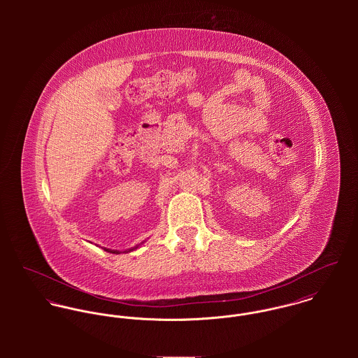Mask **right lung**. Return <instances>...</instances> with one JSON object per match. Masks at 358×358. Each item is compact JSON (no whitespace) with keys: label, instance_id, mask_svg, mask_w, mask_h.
<instances>
[{"label":"right lung","instance_id":"right-lung-1","mask_svg":"<svg viewBox=\"0 0 358 358\" xmlns=\"http://www.w3.org/2000/svg\"><path fill=\"white\" fill-rule=\"evenodd\" d=\"M145 243V241H143ZM143 243H141V244H138V245H135V247H132V248H129V250H125L124 252L127 254V252H132V251H135V250H138ZM106 252H110V254H121V251H117V250H110V248H103Z\"/></svg>","mask_w":358,"mask_h":358}]
</instances>
